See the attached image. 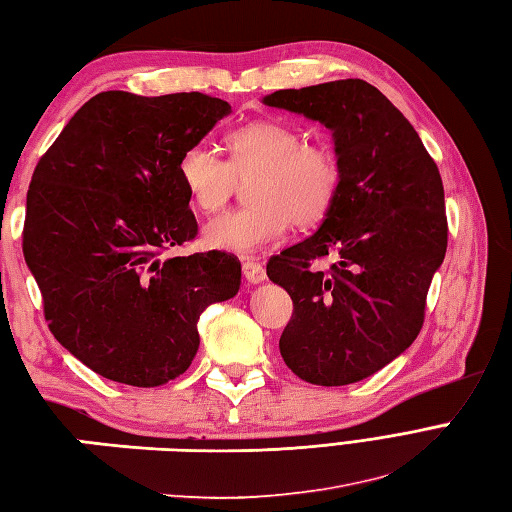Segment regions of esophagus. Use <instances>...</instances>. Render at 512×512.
<instances>
[{
    "instance_id": "esophagus-1",
    "label": "esophagus",
    "mask_w": 512,
    "mask_h": 512,
    "mask_svg": "<svg viewBox=\"0 0 512 512\" xmlns=\"http://www.w3.org/2000/svg\"><path fill=\"white\" fill-rule=\"evenodd\" d=\"M243 276H245L247 282H252V285H258V282H263L267 278L265 267L260 265L256 258H245L243 260Z\"/></svg>"
}]
</instances>
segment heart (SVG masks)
<instances>
[{"label": "heart", "mask_w": 512, "mask_h": 512, "mask_svg": "<svg viewBox=\"0 0 512 512\" xmlns=\"http://www.w3.org/2000/svg\"><path fill=\"white\" fill-rule=\"evenodd\" d=\"M230 157L192 144L179 157V179L201 212H217L249 181L252 206L212 219L203 236L210 247L252 254L280 241L291 223L313 227L333 210L342 188V162L331 144L304 140L287 122L260 120L225 138Z\"/></svg>", "instance_id": "obj_1"}]
</instances>
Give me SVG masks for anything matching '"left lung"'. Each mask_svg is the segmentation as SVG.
<instances>
[{
	"instance_id": "1",
	"label": "left lung",
	"mask_w": 512,
	"mask_h": 512,
	"mask_svg": "<svg viewBox=\"0 0 512 512\" xmlns=\"http://www.w3.org/2000/svg\"><path fill=\"white\" fill-rule=\"evenodd\" d=\"M265 105L320 120L342 162V188L320 230L267 263L269 280L293 300L280 355L313 385L361 381L423 328L449 232L438 166L403 113L361 78L280 89ZM328 251L336 263L313 270Z\"/></svg>"
}]
</instances>
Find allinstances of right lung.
<instances>
[{
  "instance_id": "obj_1",
  "label": "right lung",
  "mask_w": 512,
  "mask_h": 512,
  "mask_svg": "<svg viewBox=\"0 0 512 512\" xmlns=\"http://www.w3.org/2000/svg\"><path fill=\"white\" fill-rule=\"evenodd\" d=\"M230 109L199 92H102L34 168L24 258L52 335L100 377L177 379L197 355L203 309L241 287L232 254L164 258L199 232L179 157Z\"/></svg>"
}]
</instances>
